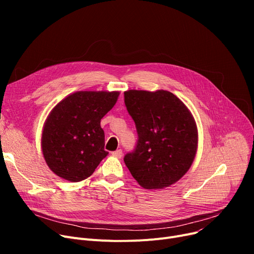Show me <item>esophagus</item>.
<instances>
[{
	"instance_id": "1",
	"label": "esophagus",
	"mask_w": 254,
	"mask_h": 254,
	"mask_svg": "<svg viewBox=\"0 0 254 254\" xmlns=\"http://www.w3.org/2000/svg\"><path fill=\"white\" fill-rule=\"evenodd\" d=\"M112 155H113V156H115V157H118V158H120V157L123 156V150H122V149L115 150V151H113V152H112Z\"/></svg>"
}]
</instances>
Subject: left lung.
<instances>
[{"mask_svg":"<svg viewBox=\"0 0 254 254\" xmlns=\"http://www.w3.org/2000/svg\"><path fill=\"white\" fill-rule=\"evenodd\" d=\"M125 104L138 134L135 149L124 157L132 177L146 190L177 182L190 168L197 147L189 109L167 90H127Z\"/></svg>","mask_w":254,"mask_h":254,"instance_id":"8db88e82","label":"left lung"}]
</instances>
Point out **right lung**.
I'll return each instance as SVG.
<instances>
[{
	"mask_svg": "<svg viewBox=\"0 0 254 254\" xmlns=\"http://www.w3.org/2000/svg\"><path fill=\"white\" fill-rule=\"evenodd\" d=\"M118 91H77L49 114L42 151L50 170L71 182L89 177L108 154L101 119L115 105Z\"/></svg>",
	"mask_w": 254,
	"mask_h": 254,
	"instance_id": "add662e5",
	"label": "right lung"
}]
</instances>
